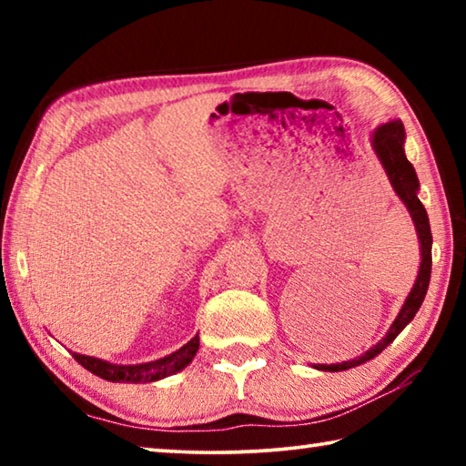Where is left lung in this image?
<instances>
[{"label": "left lung", "instance_id": "left-lung-1", "mask_svg": "<svg viewBox=\"0 0 466 466\" xmlns=\"http://www.w3.org/2000/svg\"><path fill=\"white\" fill-rule=\"evenodd\" d=\"M372 149L378 160H380L386 177L390 180V187L394 195L399 197L400 203L405 205L409 216H411L415 230H417V240H420V252H421V263L420 271H417V278L411 291L405 298L403 306L397 314V319L392 320L390 329L386 330V335L378 341L374 347H370L366 353H361L360 358H353L350 361H343V364H317L312 368L322 370V372H343V370L356 368L360 364H366V361L374 360L378 353L384 351L397 335L403 330L409 322L413 320L417 310L421 309V302L425 294H428L430 286V275H431V230H430V219L428 211L420 201V178L415 175L413 164L407 160L405 156V127L399 119H392L389 123L378 125L372 133Z\"/></svg>", "mask_w": 466, "mask_h": 466}]
</instances>
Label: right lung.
Returning <instances> with one entry per match:
<instances>
[{"mask_svg":"<svg viewBox=\"0 0 466 466\" xmlns=\"http://www.w3.org/2000/svg\"><path fill=\"white\" fill-rule=\"evenodd\" d=\"M197 350H199V335H195L191 341L185 343L180 350L170 353L167 358L146 361V364H110L106 360L92 358V356H82V353H74L77 364H82L88 372L100 376L102 380L108 382H156L162 380V378L172 376L185 370L191 364Z\"/></svg>","mask_w":466,"mask_h":466,"instance_id":"right-lung-1","label":"right lung"}]
</instances>
